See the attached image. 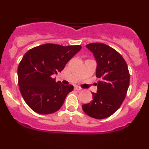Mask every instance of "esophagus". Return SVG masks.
Returning <instances> with one entry per match:
<instances>
[{
	"label": "esophagus",
	"mask_w": 149,
	"mask_h": 149,
	"mask_svg": "<svg viewBox=\"0 0 149 149\" xmlns=\"http://www.w3.org/2000/svg\"><path fill=\"white\" fill-rule=\"evenodd\" d=\"M74 88H75V90H82V88L79 86H75Z\"/></svg>",
	"instance_id": "esophagus-1"
}]
</instances>
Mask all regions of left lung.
I'll use <instances>...</instances> for the list:
<instances>
[{
  "label": "left lung",
  "mask_w": 149,
  "mask_h": 149,
  "mask_svg": "<svg viewBox=\"0 0 149 149\" xmlns=\"http://www.w3.org/2000/svg\"><path fill=\"white\" fill-rule=\"evenodd\" d=\"M97 61L96 76L101 78L93 100L82 106L87 115L104 119L119 109L130 85V73L123 57L110 46L100 42L86 45Z\"/></svg>",
  "instance_id": "1"
}]
</instances>
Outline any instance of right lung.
Listing matches in <instances>:
<instances>
[{"label": "right lung", "mask_w": 149, "mask_h": 149, "mask_svg": "<svg viewBox=\"0 0 149 149\" xmlns=\"http://www.w3.org/2000/svg\"><path fill=\"white\" fill-rule=\"evenodd\" d=\"M80 49V45L47 43L26 52L18 66V83L24 100L32 110L45 115L61 107L73 86L57 83L52 76L61 72Z\"/></svg>", "instance_id": "obj_1"}]
</instances>
